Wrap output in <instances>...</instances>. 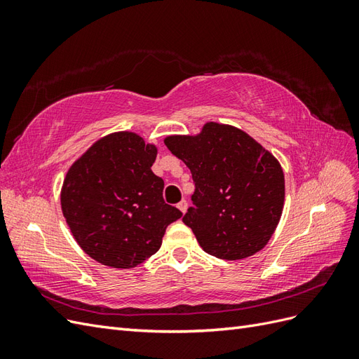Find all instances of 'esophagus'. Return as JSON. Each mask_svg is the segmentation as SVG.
I'll use <instances>...</instances> for the list:
<instances>
[{
	"instance_id": "esophagus-1",
	"label": "esophagus",
	"mask_w": 359,
	"mask_h": 359,
	"mask_svg": "<svg viewBox=\"0 0 359 359\" xmlns=\"http://www.w3.org/2000/svg\"><path fill=\"white\" fill-rule=\"evenodd\" d=\"M177 206H178V210H180L182 214H186V211H187V208H189V203H187V201H181Z\"/></svg>"
}]
</instances>
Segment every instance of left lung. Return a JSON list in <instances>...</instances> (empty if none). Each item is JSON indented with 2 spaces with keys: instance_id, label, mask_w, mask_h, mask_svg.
I'll return each instance as SVG.
<instances>
[{
  "instance_id": "left-lung-1",
  "label": "left lung",
  "mask_w": 359,
  "mask_h": 359,
  "mask_svg": "<svg viewBox=\"0 0 359 359\" xmlns=\"http://www.w3.org/2000/svg\"><path fill=\"white\" fill-rule=\"evenodd\" d=\"M165 145L194 181L193 206L182 222L211 256L240 260L273 236L285 205L278 160L233 126L206 123L196 136H168Z\"/></svg>"
}]
</instances>
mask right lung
<instances>
[{
    "label": "right lung",
    "instance_id": "obj_1",
    "mask_svg": "<svg viewBox=\"0 0 359 359\" xmlns=\"http://www.w3.org/2000/svg\"><path fill=\"white\" fill-rule=\"evenodd\" d=\"M157 147L132 132L111 133L70 166L61 208L76 243L102 265L135 268L161 245L182 212L165 203V182L151 166Z\"/></svg>",
    "mask_w": 359,
    "mask_h": 359
}]
</instances>
